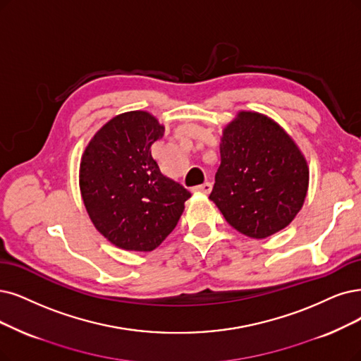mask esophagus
<instances>
[{
  "mask_svg": "<svg viewBox=\"0 0 361 361\" xmlns=\"http://www.w3.org/2000/svg\"><path fill=\"white\" fill-rule=\"evenodd\" d=\"M211 188H212V185H211V183H204V184H201V185H196V188L193 189L195 192H199V193H205V195H208L209 192H211Z\"/></svg>",
  "mask_w": 361,
  "mask_h": 361,
  "instance_id": "obj_1",
  "label": "esophagus"
}]
</instances>
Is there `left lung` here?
<instances>
[{
	"label": "left lung",
	"instance_id": "obj_1",
	"mask_svg": "<svg viewBox=\"0 0 361 361\" xmlns=\"http://www.w3.org/2000/svg\"><path fill=\"white\" fill-rule=\"evenodd\" d=\"M221 164L209 199L232 228L250 238H268L300 211L308 192L306 160L272 118L239 111L223 130Z\"/></svg>",
	"mask_w": 361,
	"mask_h": 361
}]
</instances>
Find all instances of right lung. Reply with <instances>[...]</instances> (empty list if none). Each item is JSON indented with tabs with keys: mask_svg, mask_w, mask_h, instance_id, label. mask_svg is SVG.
<instances>
[{
	"mask_svg": "<svg viewBox=\"0 0 361 361\" xmlns=\"http://www.w3.org/2000/svg\"><path fill=\"white\" fill-rule=\"evenodd\" d=\"M165 128L147 111L105 123L86 147L80 190L101 235L128 251H152L176 229L190 192L164 176L150 147Z\"/></svg>",
	"mask_w": 361,
	"mask_h": 361,
	"instance_id": "obj_1",
	"label": "right lung"
}]
</instances>
